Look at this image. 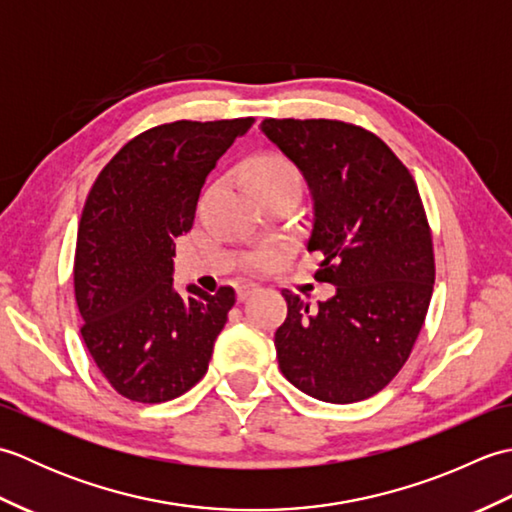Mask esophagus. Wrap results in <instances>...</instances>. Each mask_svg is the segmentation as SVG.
Returning <instances> with one entry per match:
<instances>
[{
    "mask_svg": "<svg viewBox=\"0 0 512 512\" xmlns=\"http://www.w3.org/2000/svg\"><path fill=\"white\" fill-rule=\"evenodd\" d=\"M235 290H237V299L244 301L246 297L253 295V292L257 290V286H255V284H239Z\"/></svg>",
    "mask_w": 512,
    "mask_h": 512,
    "instance_id": "34e87169",
    "label": "esophagus"
}]
</instances>
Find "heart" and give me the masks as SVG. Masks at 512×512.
Wrapping results in <instances>:
<instances>
[{"label":"heart","instance_id":"1","mask_svg":"<svg viewBox=\"0 0 512 512\" xmlns=\"http://www.w3.org/2000/svg\"><path fill=\"white\" fill-rule=\"evenodd\" d=\"M250 180L257 195L275 193L284 189H301V176L292 162L279 154H262L250 160ZM275 250H264L248 259L250 268H266L275 262Z\"/></svg>","mask_w":512,"mask_h":512}]
</instances>
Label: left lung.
Listing matches in <instances>:
<instances>
[{"label":"left lung","mask_w":512,"mask_h":512,"mask_svg":"<svg viewBox=\"0 0 512 512\" xmlns=\"http://www.w3.org/2000/svg\"><path fill=\"white\" fill-rule=\"evenodd\" d=\"M262 132L308 182V250L325 257L317 279L336 286L317 306L281 290L279 369L317 400H365L407 363L429 310L436 262L418 187L394 151L358 125L266 118Z\"/></svg>","instance_id":"1"}]
</instances>
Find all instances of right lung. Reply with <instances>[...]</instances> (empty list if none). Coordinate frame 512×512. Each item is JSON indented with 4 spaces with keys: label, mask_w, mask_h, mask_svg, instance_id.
<instances>
[{
    "label": "right lung",
    "mask_w": 512,
    "mask_h": 512,
    "mask_svg": "<svg viewBox=\"0 0 512 512\" xmlns=\"http://www.w3.org/2000/svg\"><path fill=\"white\" fill-rule=\"evenodd\" d=\"M253 123L248 116L151 127L92 184L76 235L74 297L85 347L129 400H173L209 369L235 290H173L176 239L191 231L215 162Z\"/></svg>",
    "instance_id": "1"
}]
</instances>
